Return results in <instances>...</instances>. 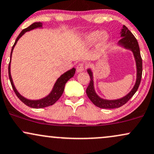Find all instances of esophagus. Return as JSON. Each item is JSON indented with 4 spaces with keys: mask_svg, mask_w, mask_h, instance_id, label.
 Returning a JSON list of instances; mask_svg holds the SVG:
<instances>
[{
    "mask_svg": "<svg viewBox=\"0 0 154 154\" xmlns=\"http://www.w3.org/2000/svg\"><path fill=\"white\" fill-rule=\"evenodd\" d=\"M85 69V66H84V64H82V63H80V64H79L77 66V72H83Z\"/></svg>",
    "mask_w": 154,
    "mask_h": 154,
    "instance_id": "obj_1",
    "label": "esophagus"
}]
</instances>
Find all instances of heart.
<instances>
[{
	"mask_svg": "<svg viewBox=\"0 0 154 154\" xmlns=\"http://www.w3.org/2000/svg\"><path fill=\"white\" fill-rule=\"evenodd\" d=\"M101 34V31H94L88 33V34H86L83 37V43L86 44V45H90V44H93L94 42H95L100 38ZM109 39H110L109 34L107 33H103V35L101 36L100 42L99 43L100 47H102V46L107 44Z\"/></svg>",
	"mask_w": 154,
	"mask_h": 154,
	"instance_id": "heart-1",
	"label": "heart"
}]
</instances>
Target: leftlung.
Returning a JSON list of instances; mask_svg holds the SVG:
<instances>
[{
	"instance_id": "left-lung-1",
	"label": "left lung",
	"mask_w": 154,
	"mask_h": 154,
	"mask_svg": "<svg viewBox=\"0 0 154 154\" xmlns=\"http://www.w3.org/2000/svg\"><path fill=\"white\" fill-rule=\"evenodd\" d=\"M121 38L118 42V45L120 47L124 48V49L131 50L133 54L135 61H136V80L134 86L132 90H131L124 97L119 98L116 100H106L103 99L100 97L99 95L96 93L95 90V86H94V80H93V72L90 68L87 69L89 75L90 77V82L86 90V93L89 99L94 105L98 107L105 109H113L118 108L123 106L125 105L133 95L136 93L138 87H139L140 80H141L142 77V59L140 57V49L138 43L137 42L136 38L133 36V34L128 30V29L125 26V25L123 26L121 29V31L120 33Z\"/></svg>"
}]
</instances>
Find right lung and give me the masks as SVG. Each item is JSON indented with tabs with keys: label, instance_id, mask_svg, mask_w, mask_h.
Returning <instances> with one entry per match:
<instances>
[{
	"label": "right lung",
	"instance_id": "add662e5",
	"mask_svg": "<svg viewBox=\"0 0 154 154\" xmlns=\"http://www.w3.org/2000/svg\"><path fill=\"white\" fill-rule=\"evenodd\" d=\"M37 28H42V23L41 22H35V23H32L31 26H29V27L26 29H23V31L20 33V34L18 35L17 38H16V42L13 46L11 52V59H10V62L8 64V76L9 79H10L11 84L12 85V88L14 89L15 93L17 95V97L19 98L20 100H21L25 105H26L27 106L32 107V108H43V107H46L50 105H52L54 104L60 98L61 96L63 94L64 92V87H65V84L69 80V79H71L74 75H75V70L76 69L75 67H73L72 69L68 70L67 72H64V74H62L60 77L57 79V80L55 82V84L54 85V87L51 90V91L50 93L46 97H44L42 99L39 100H29L27 98L24 97L23 96H22L19 92H18V90H16V87L13 82V79L11 77V56L13 53V50H14L15 46H16V43L18 42V39H19L23 35L25 34L27 31H31L33 29H37Z\"/></svg>",
	"mask_w": 154,
	"mask_h": 154
}]
</instances>
